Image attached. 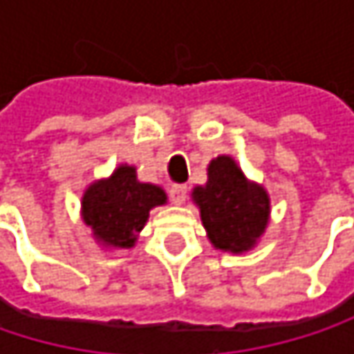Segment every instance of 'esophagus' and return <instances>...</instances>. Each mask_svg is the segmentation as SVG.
Listing matches in <instances>:
<instances>
[{
  "mask_svg": "<svg viewBox=\"0 0 354 354\" xmlns=\"http://www.w3.org/2000/svg\"><path fill=\"white\" fill-rule=\"evenodd\" d=\"M186 196H188L186 184H172V188H170V198H172L174 205H182V203L186 201Z\"/></svg>",
  "mask_w": 354,
  "mask_h": 354,
  "instance_id": "1",
  "label": "esophagus"
}]
</instances>
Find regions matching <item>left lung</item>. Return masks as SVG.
<instances>
[{
	"label": "left lung",
	"mask_w": 354,
	"mask_h": 354,
	"mask_svg": "<svg viewBox=\"0 0 354 354\" xmlns=\"http://www.w3.org/2000/svg\"><path fill=\"white\" fill-rule=\"evenodd\" d=\"M192 201L217 250L242 254L256 246L270 217L268 192L250 182L234 158L219 156L207 168V184L194 186Z\"/></svg>",
	"instance_id": "8db88e82"
}]
</instances>
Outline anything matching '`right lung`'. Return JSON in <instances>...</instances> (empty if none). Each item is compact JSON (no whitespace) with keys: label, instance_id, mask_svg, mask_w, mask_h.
<instances>
[{"label":"right lung","instance_id":"add662e5","mask_svg":"<svg viewBox=\"0 0 354 354\" xmlns=\"http://www.w3.org/2000/svg\"><path fill=\"white\" fill-rule=\"evenodd\" d=\"M162 186L139 182L135 166L120 164L112 174L92 182L82 196V217L104 248H133L153 207L166 205Z\"/></svg>","mask_w":354,"mask_h":354}]
</instances>
